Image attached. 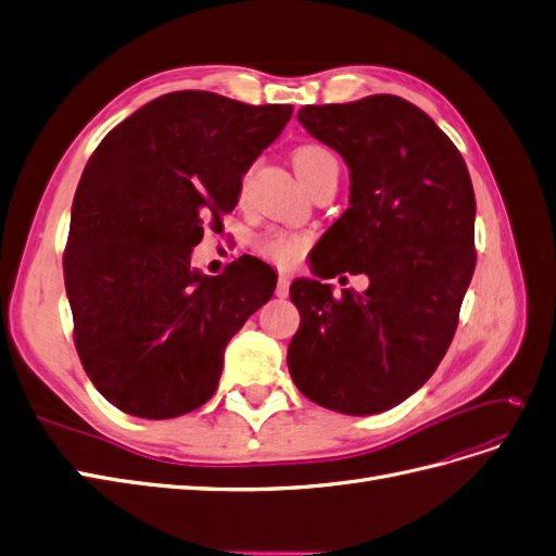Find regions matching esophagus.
<instances>
[{"label":"esophagus","instance_id":"esophagus-1","mask_svg":"<svg viewBox=\"0 0 556 556\" xmlns=\"http://www.w3.org/2000/svg\"><path fill=\"white\" fill-rule=\"evenodd\" d=\"M276 294L280 296V299H285L290 294V276L288 274H280L278 276V285H276Z\"/></svg>","mask_w":556,"mask_h":556}]
</instances>
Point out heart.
Masks as SVG:
<instances>
[{
	"label": "heart",
	"instance_id": "1",
	"mask_svg": "<svg viewBox=\"0 0 556 556\" xmlns=\"http://www.w3.org/2000/svg\"><path fill=\"white\" fill-rule=\"evenodd\" d=\"M292 162L301 180L306 182V188H311V182L323 174L339 172V157L333 155L331 148L323 143H301L299 148H294ZM245 188H248V176H243L241 180V194H245ZM308 243H311V237L306 231L271 229L255 237L252 248H255L257 255H262L268 262H274L278 266H292Z\"/></svg>",
	"mask_w": 556,
	"mask_h": 556
}]
</instances>
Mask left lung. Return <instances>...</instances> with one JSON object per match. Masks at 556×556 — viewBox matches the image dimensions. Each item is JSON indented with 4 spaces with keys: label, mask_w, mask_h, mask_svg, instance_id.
Segmentation results:
<instances>
[{
    "label": "left lung",
    "mask_w": 556,
    "mask_h": 556,
    "mask_svg": "<svg viewBox=\"0 0 556 556\" xmlns=\"http://www.w3.org/2000/svg\"><path fill=\"white\" fill-rule=\"evenodd\" d=\"M299 123L350 169V208L315 250L317 278L368 276L333 296L299 278L288 366L301 394L345 415L390 410L422 387L457 331L476 268V194L447 134L406 99L304 106Z\"/></svg>",
    "instance_id": "8db88e82"
}]
</instances>
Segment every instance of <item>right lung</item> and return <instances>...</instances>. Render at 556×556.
<instances>
[{
  "label": "right lung",
  "instance_id": "add662e5",
  "mask_svg": "<svg viewBox=\"0 0 556 556\" xmlns=\"http://www.w3.org/2000/svg\"><path fill=\"white\" fill-rule=\"evenodd\" d=\"M292 117L215 92L162 94L113 127L83 169L64 248L74 343L88 378L127 415L169 419L215 394L229 339L276 290L243 255L220 276L190 266L241 178Z\"/></svg>",
  "mask_w": 556,
  "mask_h": 556
}]
</instances>
